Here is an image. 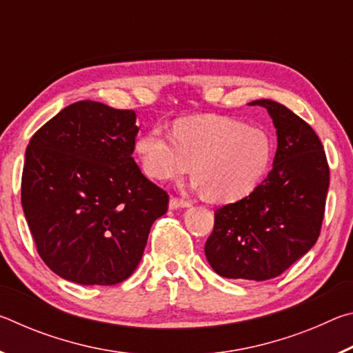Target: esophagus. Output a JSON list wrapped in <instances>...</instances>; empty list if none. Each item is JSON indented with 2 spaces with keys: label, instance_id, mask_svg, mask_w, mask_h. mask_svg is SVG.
I'll use <instances>...</instances> for the list:
<instances>
[{
  "label": "esophagus",
  "instance_id": "1",
  "mask_svg": "<svg viewBox=\"0 0 353 353\" xmlns=\"http://www.w3.org/2000/svg\"><path fill=\"white\" fill-rule=\"evenodd\" d=\"M190 205H191L190 201L181 199V198H177V196H171V199H170V207L171 208H185V207H190Z\"/></svg>",
  "mask_w": 353,
  "mask_h": 353
}]
</instances>
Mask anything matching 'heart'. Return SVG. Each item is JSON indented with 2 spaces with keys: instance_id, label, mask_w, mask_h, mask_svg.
Here are the masks:
<instances>
[{
  "instance_id": "b5f03b06",
  "label": "heart",
  "mask_w": 353,
  "mask_h": 353,
  "mask_svg": "<svg viewBox=\"0 0 353 353\" xmlns=\"http://www.w3.org/2000/svg\"><path fill=\"white\" fill-rule=\"evenodd\" d=\"M135 151L143 171L157 181L182 177L193 166V177L212 202L244 198L261 182L272 160L266 132L218 115L179 119L172 135L154 126L137 140Z\"/></svg>"
}]
</instances>
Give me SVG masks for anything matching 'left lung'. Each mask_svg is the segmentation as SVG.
I'll list each match as a JSON object with an SVG mask.
<instances>
[{
    "mask_svg": "<svg viewBox=\"0 0 353 353\" xmlns=\"http://www.w3.org/2000/svg\"><path fill=\"white\" fill-rule=\"evenodd\" d=\"M277 129L268 177L246 198L214 210L205 256L227 279L263 282L280 276L314 246L324 221L330 168L307 121L271 99H260Z\"/></svg>",
    "mask_w": 353,
    "mask_h": 353,
    "instance_id": "left-lung-1",
    "label": "left lung"
}]
</instances>
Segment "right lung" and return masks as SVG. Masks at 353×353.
<instances>
[{"label":"right lung","mask_w":353,"mask_h":353,"mask_svg":"<svg viewBox=\"0 0 353 353\" xmlns=\"http://www.w3.org/2000/svg\"><path fill=\"white\" fill-rule=\"evenodd\" d=\"M134 110L79 101L32 135L21 176V205L40 259L81 285L132 276L152 223L170 196L132 157Z\"/></svg>","instance_id":"right-lung-1"}]
</instances>
